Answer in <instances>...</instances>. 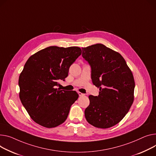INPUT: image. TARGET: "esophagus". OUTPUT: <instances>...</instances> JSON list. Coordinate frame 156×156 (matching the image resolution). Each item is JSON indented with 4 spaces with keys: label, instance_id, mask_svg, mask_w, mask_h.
<instances>
[{
    "label": "esophagus",
    "instance_id": "esophagus-1",
    "mask_svg": "<svg viewBox=\"0 0 156 156\" xmlns=\"http://www.w3.org/2000/svg\"><path fill=\"white\" fill-rule=\"evenodd\" d=\"M78 95H79L80 97H81V96H83V95H84L83 93H81V92H78Z\"/></svg>",
    "mask_w": 156,
    "mask_h": 156
}]
</instances>
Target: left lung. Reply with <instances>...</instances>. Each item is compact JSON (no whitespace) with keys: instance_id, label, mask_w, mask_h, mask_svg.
<instances>
[{"instance_id":"8db88e82","label":"left lung","mask_w":156,"mask_h":156,"mask_svg":"<svg viewBox=\"0 0 156 156\" xmlns=\"http://www.w3.org/2000/svg\"><path fill=\"white\" fill-rule=\"evenodd\" d=\"M81 49L82 57L91 67L93 84L100 90L98 96H89L85 118L95 127L110 128L126 116L133 101L132 73L121 55L105 45Z\"/></svg>"}]
</instances>
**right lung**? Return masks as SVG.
I'll return each instance as SVG.
<instances>
[{
	"instance_id": "1",
	"label": "right lung",
	"mask_w": 156,
	"mask_h": 156,
	"mask_svg": "<svg viewBox=\"0 0 156 156\" xmlns=\"http://www.w3.org/2000/svg\"><path fill=\"white\" fill-rule=\"evenodd\" d=\"M80 48L49 46L31 56L19 78V97L29 115L44 127L53 128L67 119L78 99L75 91L61 90L70 66L81 55Z\"/></svg>"
}]
</instances>
